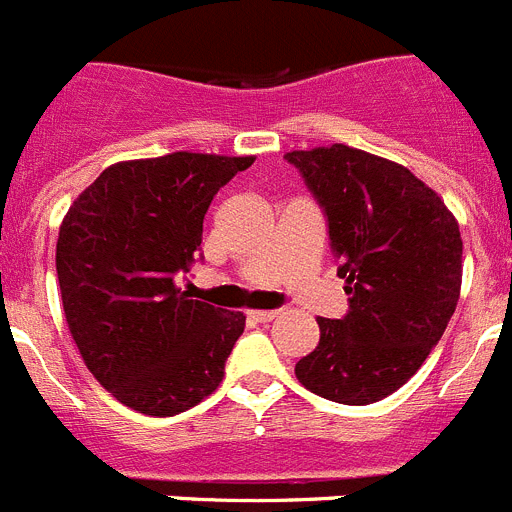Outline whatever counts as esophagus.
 I'll return each instance as SVG.
<instances>
[{"instance_id": "1", "label": "esophagus", "mask_w": 512, "mask_h": 512, "mask_svg": "<svg viewBox=\"0 0 512 512\" xmlns=\"http://www.w3.org/2000/svg\"><path fill=\"white\" fill-rule=\"evenodd\" d=\"M279 310H251L248 312V318L256 320V323H271V320L277 318Z\"/></svg>"}]
</instances>
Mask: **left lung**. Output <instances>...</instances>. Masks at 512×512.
<instances>
[{"mask_svg":"<svg viewBox=\"0 0 512 512\" xmlns=\"http://www.w3.org/2000/svg\"><path fill=\"white\" fill-rule=\"evenodd\" d=\"M284 158L323 210L348 284V312L318 320V346L295 374L325 400L369 405L418 372L454 315L459 223L431 187L387 158L343 143Z\"/></svg>","mask_w":512,"mask_h":512,"instance_id":"left-lung-1","label":"left lung"}]
</instances>
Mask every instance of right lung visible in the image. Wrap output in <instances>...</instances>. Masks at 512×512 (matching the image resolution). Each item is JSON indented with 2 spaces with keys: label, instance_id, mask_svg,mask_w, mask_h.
<instances>
[{
  "label": "right lung",
  "instance_id": "right-lung-1",
  "mask_svg": "<svg viewBox=\"0 0 512 512\" xmlns=\"http://www.w3.org/2000/svg\"><path fill=\"white\" fill-rule=\"evenodd\" d=\"M251 164L187 151L122 161L63 217L56 271L66 323L89 372L138 413L179 415L223 382L246 315L189 300L176 277L200 259L212 197Z\"/></svg>",
  "mask_w": 512,
  "mask_h": 512
}]
</instances>
